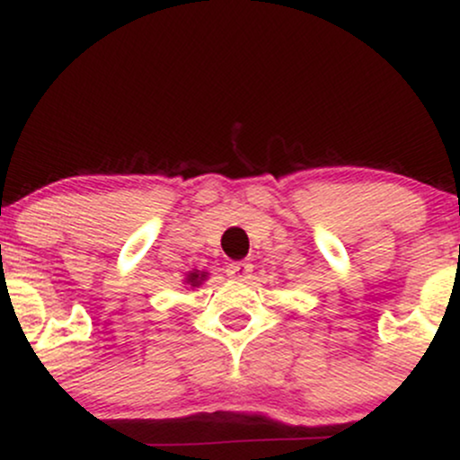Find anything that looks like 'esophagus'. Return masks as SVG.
<instances>
[{
  "label": "esophagus",
  "mask_w": 460,
  "mask_h": 460,
  "mask_svg": "<svg viewBox=\"0 0 460 460\" xmlns=\"http://www.w3.org/2000/svg\"><path fill=\"white\" fill-rule=\"evenodd\" d=\"M252 272V263L251 261H231L226 266V277L237 279V281H246Z\"/></svg>",
  "instance_id": "obj_1"
}]
</instances>
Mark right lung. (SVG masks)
I'll return each instance as SVG.
<instances>
[{"instance_id":"add662e5","label":"right lung","mask_w":460,"mask_h":460,"mask_svg":"<svg viewBox=\"0 0 460 460\" xmlns=\"http://www.w3.org/2000/svg\"><path fill=\"white\" fill-rule=\"evenodd\" d=\"M203 279H205V272H190L188 274V283L190 285H192V288H194V285H199L200 281H203Z\"/></svg>"}]
</instances>
